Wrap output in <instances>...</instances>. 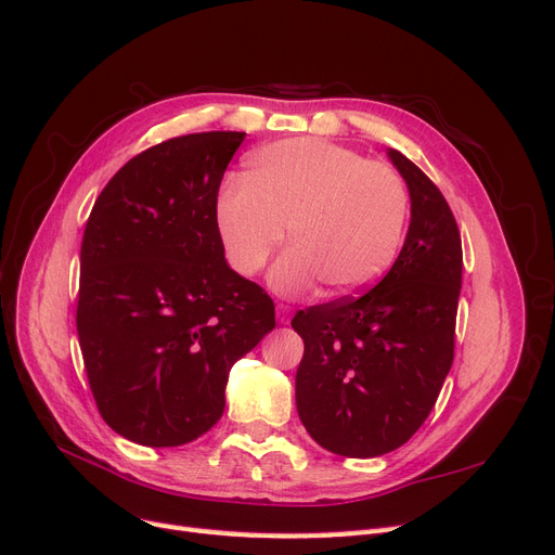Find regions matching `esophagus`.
Returning <instances> with one entry per match:
<instances>
[{
    "mask_svg": "<svg viewBox=\"0 0 555 555\" xmlns=\"http://www.w3.org/2000/svg\"><path fill=\"white\" fill-rule=\"evenodd\" d=\"M275 310H278V322H280V324H289L294 308H292V306H284V304H278Z\"/></svg>",
    "mask_w": 555,
    "mask_h": 555,
    "instance_id": "34e87169",
    "label": "esophagus"
}]
</instances>
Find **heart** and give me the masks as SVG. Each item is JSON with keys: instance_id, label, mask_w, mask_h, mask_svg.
<instances>
[{"instance_id": "heart-1", "label": "heart", "mask_w": 555, "mask_h": 555, "mask_svg": "<svg viewBox=\"0 0 555 555\" xmlns=\"http://www.w3.org/2000/svg\"><path fill=\"white\" fill-rule=\"evenodd\" d=\"M408 212V188L391 166L335 143L287 139L247 157L243 182L217 196L215 224L241 275L259 273L289 227L294 245L271 268V287L298 296L322 280L349 296L389 271Z\"/></svg>"}]
</instances>
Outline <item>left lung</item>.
I'll use <instances>...</instances> for the list:
<instances>
[{
  "label": "left lung",
  "mask_w": 555,
  "mask_h": 555,
  "mask_svg": "<svg viewBox=\"0 0 555 555\" xmlns=\"http://www.w3.org/2000/svg\"><path fill=\"white\" fill-rule=\"evenodd\" d=\"M410 229L391 271L359 298L296 312L306 351L296 410L310 438L347 459L384 456L422 428L453 361L461 233L442 192L398 150Z\"/></svg>",
  "instance_id": "left-lung-1"
}]
</instances>
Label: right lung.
Wrapping results in <instances>:
<instances>
[{
  "label": "right lung",
  "instance_id": "obj_1",
  "mask_svg": "<svg viewBox=\"0 0 555 555\" xmlns=\"http://www.w3.org/2000/svg\"><path fill=\"white\" fill-rule=\"evenodd\" d=\"M245 131L188 133L129 159L80 245L76 328L96 408L122 438L180 447L224 412L231 365L275 306L224 259L215 204Z\"/></svg>",
  "mask_w": 555,
  "mask_h": 555
}]
</instances>
